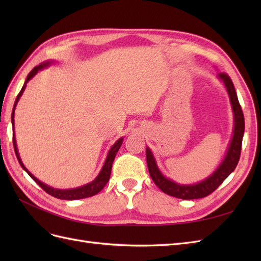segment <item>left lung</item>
Returning <instances> with one entry per match:
<instances>
[{
    "label": "left lung",
    "instance_id": "1",
    "mask_svg": "<svg viewBox=\"0 0 261 261\" xmlns=\"http://www.w3.org/2000/svg\"><path fill=\"white\" fill-rule=\"evenodd\" d=\"M219 77L223 81L226 90L228 92V96L231 99V103L234 112L235 118V127H234V135L231 141L230 148L227 150V153L224 158L223 162L221 163L219 169L213 173V174L204 179L201 183L195 184V185H179L174 183L167 177H164L159 169H158L154 158L150 151V149H146V159L148 170L150 173L154 184L159 187L161 191L170 196L176 197L180 199H198L203 198L211 193H213L216 189L223 183V180L231 174L235 170L236 165H238L241 156V150H242V141L245 130V120L244 114L242 111L241 105L238 99V94H236L234 85L232 80L227 74L220 73Z\"/></svg>",
    "mask_w": 261,
    "mask_h": 261
}]
</instances>
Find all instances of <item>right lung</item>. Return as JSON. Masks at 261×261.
Wrapping results in <instances>:
<instances>
[{
	"mask_svg": "<svg viewBox=\"0 0 261 261\" xmlns=\"http://www.w3.org/2000/svg\"><path fill=\"white\" fill-rule=\"evenodd\" d=\"M48 65H49V62L42 63V64H40L39 66L34 67L33 69H31V72L28 74L27 80H26L25 84H23L22 88H21V90L19 91L18 96H17V98H16V101H15V103H14V109H13V113H12V124H13V126H14V110H15V107H16L17 102H18L20 96L22 94L23 90H25V88H26V84L28 83V81H30L31 78H33V77L38 73L39 69H41V68H43V67H45V66H48ZM122 143H123V138H120V139H118V140L116 141V143L112 146V148L110 149V151H109V154H108V156H107V160H106V162H105L103 168H102L101 172L99 173V175L96 177V179L92 180L91 183L87 184V185H84V186H82V187L74 188V189H55V188H52V187H50V186H48V185L43 184L42 181L37 179L25 167H23V164H22V162H21V160H20L18 151H17L16 140H15V136L13 135V144H14L15 153H16V156H17L19 164L21 165V168L28 173L29 176H30L31 178H33V179L36 181V183L43 189V191H44L45 193H48L49 195L55 197V198L65 199V200H75V199L87 198V197H91V196L97 195L100 191H102V189H103V187L106 186V184L108 183L109 179H110V175H111V170H112V163H113V161H114V158H115V155H116V153H117V151H118V149H120Z\"/></svg>",
	"mask_w": 261,
	"mask_h": 261,
	"instance_id": "add662e5",
	"label": "right lung"
}]
</instances>
